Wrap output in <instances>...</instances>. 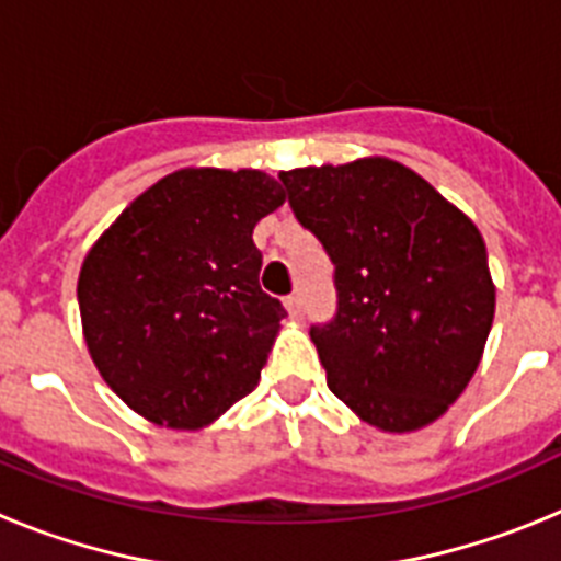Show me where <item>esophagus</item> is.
Wrapping results in <instances>:
<instances>
[{"label":"esophagus","mask_w":561,"mask_h":561,"mask_svg":"<svg viewBox=\"0 0 561 561\" xmlns=\"http://www.w3.org/2000/svg\"><path fill=\"white\" fill-rule=\"evenodd\" d=\"M284 306H286V309H289L291 317L304 314V300H300V295H289L284 300Z\"/></svg>","instance_id":"1"}]
</instances>
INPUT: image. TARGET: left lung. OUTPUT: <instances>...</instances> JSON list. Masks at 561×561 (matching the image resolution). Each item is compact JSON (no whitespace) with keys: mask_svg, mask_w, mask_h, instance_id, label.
Masks as SVG:
<instances>
[{"mask_svg":"<svg viewBox=\"0 0 561 561\" xmlns=\"http://www.w3.org/2000/svg\"><path fill=\"white\" fill-rule=\"evenodd\" d=\"M280 182L334 264L336 311L309 331L331 393L388 433L447 413L494 320L478 227L393 160L297 168Z\"/></svg>","mask_w":561,"mask_h":561,"instance_id":"obj_1","label":"left lung"}]
</instances>
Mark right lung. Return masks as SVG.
Returning <instances> with one entry per match:
<instances>
[{"label":"right lung","mask_w":561,"mask_h":561,"mask_svg":"<svg viewBox=\"0 0 561 561\" xmlns=\"http://www.w3.org/2000/svg\"><path fill=\"white\" fill-rule=\"evenodd\" d=\"M261 171H176L121 213L78 277L83 336L108 388L146 419L205 427L261 379L284 304L252 230L284 205Z\"/></svg>","instance_id":"1"}]
</instances>
